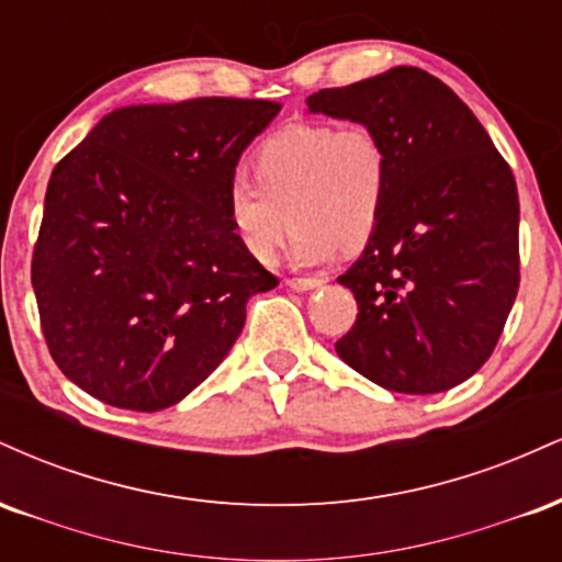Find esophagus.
I'll return each mask as SVG.
<instances>
[{
    "label": "esophagus",
    "mask_w": 562,
    "mask_h": 562,
    "mask_svg": "<svg viewBox=\"0 0 562 562\" xmlns=\"http://www.w3.org/2000/svg\"><path fill=\"white\" fill-rule=\"evenodd\" d=\"M325 277H290L288 280V288L299 290V293H303V290H314V288H322L325 285Z\"/></svg>",
    "instance_id": "1"
}]
</instances>
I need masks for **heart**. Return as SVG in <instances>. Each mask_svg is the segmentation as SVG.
I'll return each instance as SVG.
<instances>
[{
  "label": "heart",
  "instance_id": "1",
  "mask_svg": "<svg viewBox=\"0 0 562 562\" xmlns=\"http://www.w3.org/2000/svg\"><path fill=\"white\" fill-rule=\"evenodd\" d=\"M254 182L232 179L227 222L245 254L277 259L293 224V259L327 261L335 250L364 248L383 222L391 164L367 126L293 124L274 132L250 158Z\"/></svg>",
  "mask_w": 562,
  "mask_h": 562
}]
</instances>
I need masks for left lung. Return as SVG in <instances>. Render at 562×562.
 I'll use <instances>...</instances> for the list:
<instances>
[{
  "label": "left lung",
  "instance_id": "left-lung-1",
  "mask_svg": "<svg viewBox=\"0 0 562 562\" xmlns=\"http://www.w3.org/2000/svg\"><path fill=\"white\" fill-rule=\"evenodd\" d=\"M312 113L378 134L391 182L383 222L346 274L348 367L396 393H438L492 357L520 285L518 187L473 111L443 81L398 66L306 97Z\"/></svg>",
  "mask_w": 562,
  "mask_h": 562
}]
</instances>
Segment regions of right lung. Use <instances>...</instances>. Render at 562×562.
<instances>
[{
    "mask_svg": "<svg viewBox=\"0 0 562 562\" xmlns=\"http://www.w3.org/2000/svg\"><path fill=\"white\" fill-rule=\"evenodd\" d=\"M280 102L198 97L108 113L55 166L31 261L49 353L100 402L158 412L222 364L250 295L224 195Z\"/></svg>",
    "mask_w": 562,
    "mask_h": 562,
    "instance_id": "1",
    "label": "right lung"
}]
</instances>
